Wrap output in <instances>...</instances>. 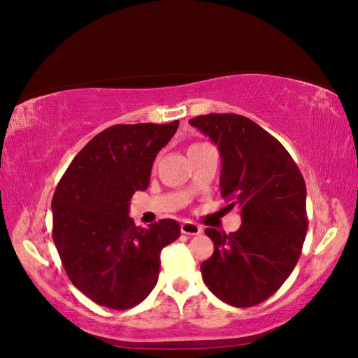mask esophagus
<instances>
[{"label":"esophagus","instance_id":"obj_1","mask_svg":"<svg viewBox=\"0 0 358 358\" xmlns=\"http://www.w3.org/2000/svg\"><path fill=\"white\" fill-rule=\"evenodd\" d=\"M180 229H181V234H185V235H199V234H202V227L197 226V224L191 222V221L181 222Z\"/></svg>","mask_w":358,"mask_h":358}]
</instances>
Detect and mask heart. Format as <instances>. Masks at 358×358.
I'll return each mask as SVG.
<instances>
[{
    "instance_id": "b5f03b06",
    "label": "heart",
    "mask_w": 358,
    "mask_h": 358,
    "mask_svg": "<svg viewBox=\"0 0 358 358\" xmlns=\"http://www.w3.org/2000/svg\"><path fill=\"white\" fill-rule=\"evenodd\" d=\"M194 145H199V143H194ZM194 145H191V147H194Z\"/></svg>"
}]
</instances>
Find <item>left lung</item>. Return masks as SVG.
I'll list each match as a JSON object with an SVG mask.
<instances>
[{
	"label": "left lung",
	"mask_w": 358,
	"mask_h": 358,
	"mask_svg": "<svg viewBox=\"0 0 358 358\" xmlns=\"http://www.w3.org/2000/svg\"><path fill=\"white\" fill-rule=\"evenodd\" d=\"M220 148L221 196L241 211L237 232L205 229L213 256L201 265L203 282L237 308L273 295L295 268L308 230L306 185L292 156L252 120L208 113L189 120Z\"/></svg>",
	"instance_id": "1"
}]
</instances>
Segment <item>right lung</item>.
Masks as SVG:
<instances>
[{"mask_svg": "<svg viewBox=\"0 0 358 358\" xmlns=\"http://www.w3.org/2000/svg\"><path fill=\"white\" fill-rule=\"evenodd\" d=\"M178 128L115 124L94 136L72 159L52 199V237L71 282L110 310L147 299L159 276L161 251L180 237V224L148 229L129 217L132 194L150 185L153 161Z\"/></svg>", "mask_w": 358, "mask_h": 358, "instance_id": "1", "label": "right lung"}]
</instances>
